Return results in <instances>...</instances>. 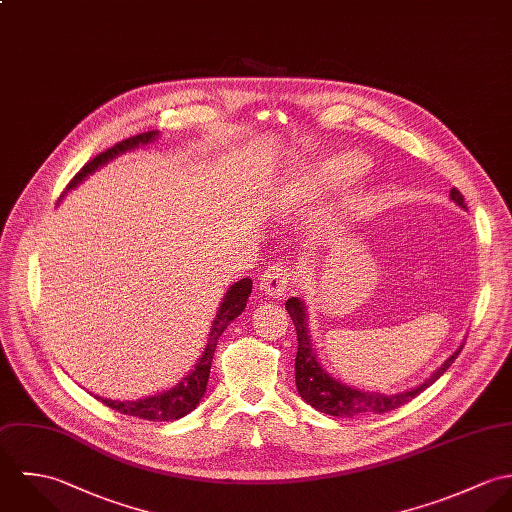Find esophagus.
Listing matches in <instances>:
<instances>
[{
  "instance_id": "1",
  "label": "esophagus",
  "mask_w": 512,
  "mask_h": 512,
  "mask_svg": "<svg viewBox=\"0 0 512 512\" xmlns=\"http://www.w3.org/2000/svg\"><path fill=\"white\" fill-rule=\"evenodd\" d=\"M291 283H293V273L283 263H275L267 267L259 277V289L273 299L285 297L287 291L291 289Z\"/></svg>"
}]
</instances>
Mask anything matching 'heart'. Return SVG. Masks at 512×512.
<instances>
[{
    "mask_svg": "<svg viewBox=\"0 0 512 512\" xmlns=\"http://www.w3.org/2000/svg\"><path fill=\"white\" fill-rule=\"evenodd\" d=\"M368 166H370L368 158L362 156L360 152L336 154L330 160H326L308 178L305 186L293 190L287 202L301 204V202H307L310 198H316L318 194H322L326 190H342V188L358 182L366 174Z\"/></svg>",
    "mask_w": 512,
    "mask_h": 512,
    "instance_id": "heart-1",
    "label": "heart"
}]
</instances>
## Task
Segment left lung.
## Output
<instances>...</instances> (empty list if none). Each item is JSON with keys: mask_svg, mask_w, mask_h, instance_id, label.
Masks as SVG:
<instances>
[{"mask_svg": "<svg viewBox=\"0 0 512 512\" xmlns=\"http://www.w3.org/2000/svg\"><path fill=\"white\" fill-rule=\"evenodd\" d=\"M451 200L459 207L467 209L463 202V196L457 188L451 190ZM287 312L293 318L295 330H297V340H299V350L295 358V382H297V392L301 398L322 413L336 415V417H354L360 413H386L392 409L400 408L404 404L411 402L415 396H419L425 388H429L437 378L443 376V372L455 362L459 352L463 350V344L453 352L423 384L406 390L402 394H380V392H362L358 388L346 386L338 380H334L318 362L316 350L312 348L310 332H308V314L305 303L299 297H293L285 303Z\"/></svg>", "mask_w": 512, "mask_h": 512, "instance_id": "obj_1", "label": "left lung"}]
</instances>
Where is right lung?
Segmentation results:
<instances>
[{
  "label": "right lung",
  "instance_id": "add662e5",
  "mask_svg": "<svg viewBox=\"0 0 512 512\" xmlns=\"http://www.w3.org/2000/svg\"><path fill=\"white\" fill-rule=\"evenodd\" d=\"M156 138H158V130L142 132L138 136H130V138L114 144L112 148L104 150L103 154H99L97 158H93L91 162H87L81 168V172L69 182V186L63 192V196L69 190L77 188L87 176L97 172L101 166L108 164L116 156H120V154H124L128 150H134L138 146H146V144L154 142ZM251 287H253L251 279H241V281H237V283H233L229 287V291L225 293V297H223V301L219 305V310L215 314V320L211 324V332H209L207 346H205L202 358L198 360L196 368L180 384H176L174 388H170L166 392H160L156 396H150V398H144V400H136V402H118V400H108V398H97V400H101L104 406L116 409V411H120L124 415H134V417L150 419V421H174V419L184 417L192 409H196V406L204 398L207 378H209V368H211V360H213V352H215L217 340L223 334V330L227 328V324L231 320H235L247 307V299L251 295Z\"/></svg>",
  "mask_w": 512,
  "mask_h": 512
}]
</instances>
